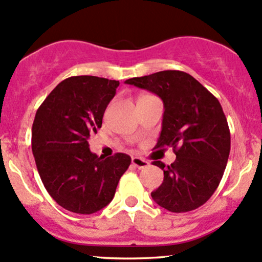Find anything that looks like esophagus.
Returning a JSON list of instances; mask_svg holds the SVG:
<instances>
[{
  "label": "esophagus",
  "mask_w": 262,
  "mask_h": 262,
  "mask_svg": "<svg viewBox=\"0 0 262 262\" xmlns=\"http://www.w3.org/2000/svg\"><path fill=\"white\" fill-rule=\"evenodd\" d=\"M132 164H133V165L138 169H144L149 165V163L146 162V160L142 159V158H139V157H134L133 159H132Z\"/></svg>",
  "instance_id": "obj_1"
}]
</instances>
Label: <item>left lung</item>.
<instances>
[{"instance_id": "left-lung-1", "label": "left lung", "mask_w": 262, "mask_h": 262, "mask_svg": "<svg viewBox=\"0 0 262 262\" xmlns=\"http://www.w3.org/2000/svg\"><path fill=\"white\" fill-rule=\"evenodd\" d=\"M155 93L164 103L163 124L155 148L171 146L170 165L162 185L151 192L158 205L171 212L198 209L219 186L230 154V130L219 100L190 74L162 71L125 80Z\"/></svg>"}]
</instances>
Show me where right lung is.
<instances>
[{"mask_svg":"<svg viewBox=\"0 0 262 262\" xmlns=\"http://www.w3.org/2000/svg\"><path fill=\"white\" fill-rule=\"evenodd\" d=\"M118 85V80L94 76L71 77L37 109L32 125L37 170L48 194L66 210L88 215L107 206L130 165L129 155L98 157L88 144Z\"/></svg>","mask_w":262,"mask_h":262,"instance_id":"1","label":"right lung"}]
</instances>
